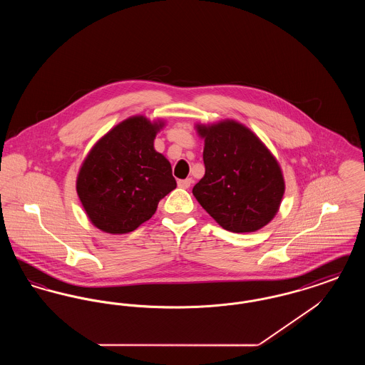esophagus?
<instances>
[{
  "label": "esophagus",
  "instance_id": "1",
  "mask_svg": "<svg viewBox=\"0 0 365 365\" xmlns=\"http://www.w3.org/2000/svg\"><path fill=\"white\" fill-rule=\"evenodd\" d=\"M191 183H192V180H191L190 178L189 179H183V180H178V186L180 189H189Z\"/></svg>",
  "mask_w": 365,
  "mask_h": 365
}]
</instances>
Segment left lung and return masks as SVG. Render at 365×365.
Here are the masks:
<instances>
[{
  "label": "left lung",
  "mask_w": 365,
  "mask_h": 365,
  "mask_svg": "<svg viewBox=\"0 0 365 365\" xmlns=\"http://www.w3.org/2000/svg\"><path fill=\"white\" fill-rule=\"evenodd\" d=\"M205 175L192 187L200 205L231 232H253L278 213L284 178L278 160L250 128L226 119L195 124Z\"/></svg>",
  "instance_id": "8db88e82"
}]
</instances>
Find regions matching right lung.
<instances>
[{"label": "right lung", "instance_id": "add662e5", "mask_svg": "<svg viewBox=\"0 0 365 365\" xmlns=\"http://www.w3.org/2000/svg\"><path fill=\"white\" fill-rule=\"evenodd\" d=\"M164 125V120L131 116L91 148L76 178V192L93 226L108 234L131 232L176 187L170 161L155 149Z\"/></svg>", "mask_w": 365, "mask_h": 365}]
</instances>
